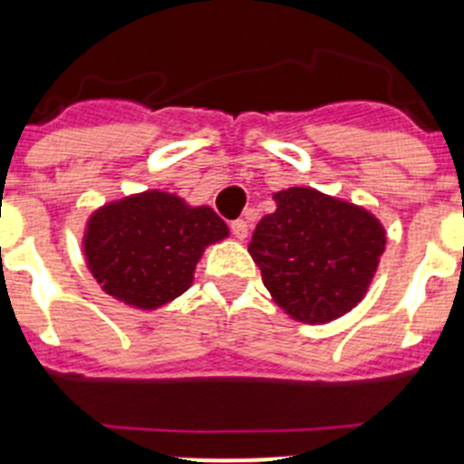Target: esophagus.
<instances>
[{
	"label": "esophagus",
	"instance_id": "obj_1",
	"mask_svg": "<svg viewBox=\"0 0 464 464\" xmlns=\"http://www.w3.org/2000/svg\"><path fill=\"white\" fill-rule=\"evenodd\" d=\"M229 227H232V235L239 241H244L246 237H248V223H246V220H235Z\"/></svg>",
	"mask_w": 464,
	"mask_h": 464
}]
</instances>
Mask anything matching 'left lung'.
Here are the masks:
<instances>
[{"label": "left lung", "mask_w": 464, "mask_h": 464, "mask_svg": "<svg viewBox=\"0 0 464 464\" xmlns=\"http://www.w3.org/2000/svg\"><path fill=\"white\" fill-rule=\"evenodd\" d=\"M274 202L248 244L265 288L295 321H337L370 290L385 227L364 207L315 188H285Z\"/></svg>", "instance_id": "1"}]
</instances>
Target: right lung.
I'll list each match as a JSON object with an SVG mask.
<instances>
[{
    "label": "right lung",
    "instance_id": "add662e5",
    "mask_svg": "<svg viewBox=\"0 0 464 464\" xmlns=\"http://www.w3.org/2000/svg\"><path fill=\"white\" fill-rule=\"evenodd\" d=\"M211 207L174 192L146 190L104 204L85 223L83 256L106 295L155 311L186 293L204 248L227 239Z\"/></svg>",
    "mask_w": 464,
    "mask_h": 464
}]
</instances>
